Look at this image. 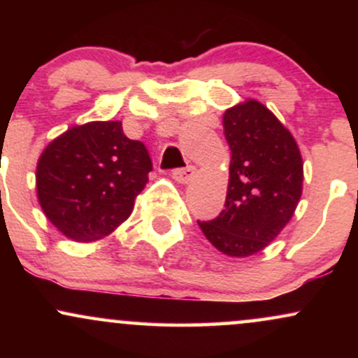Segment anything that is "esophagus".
Returning <instances> with one entry per match:
<instances>
[{
	"mask_svg": "<svg viewBox=\"0 0 358 358\" xmlns=\"http://www.w3.org/2000/svg\"><path fill=\"white\" fill-rule=\"evenodd\" d=\"M195 171L196 168L195 166H187V168H178V170H173V173H171V176H173L175 182L178 183H188L190 180L195 176Z\"/></svg>",
	"mask_w": 358,
	"mask_h": 358,
	"instance_id": "34e87169",
	"label": "esophagus"
}]
</instances>
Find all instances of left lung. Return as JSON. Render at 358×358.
<instances>
[{
    "label": "left lung",
    "mask_w": 358,
    "mask_h": 358,
    "mask_svg": "<svg viewBox=\"0 0 358 358\" xmlns=\"http://www.w3.org/2000/svg\"><path fill=\"white\" fill-rule=\"evenodd\" d=\"M222 122L232 155L225 208L199 225L222 254L249 257L268 248L294 215L303 193L301 151L256 99L229 108Z\"/></svg>",
    "instance_id": "left-lung-1"
}]
</instances>
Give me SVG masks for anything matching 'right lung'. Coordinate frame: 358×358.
Here are the masks:
<instances>
[{
  "label": "right lung",
  "mask_w": 358,
  "mask_h": 358,
  "mask_svg": "<svg viewBox=\"0 0 358 358\" xmlns=\"http://www.w3.org/2000/svg\"><path fill=\"white\" fill-rule=\"evenodd\" d=\"M151 158L121 121H90L50 141L36 163V199L69 239L96 242L131 215L148 183Z\"/></svg>",
  "instance_id": "obj_1"
}]
</instances>
